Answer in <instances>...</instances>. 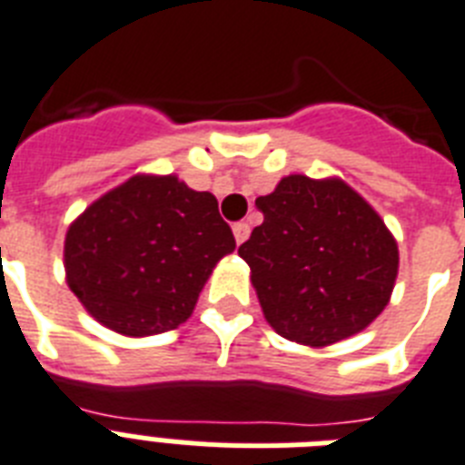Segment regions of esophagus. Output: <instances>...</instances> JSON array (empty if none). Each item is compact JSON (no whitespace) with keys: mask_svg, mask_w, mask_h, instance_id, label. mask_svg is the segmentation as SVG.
<instances>
[{"mask_svg":"<svg viewBox=\"0 0 465 465\" xmlns=\"http://www.w3.org/2000/svg\"><path fill=\"white\" fill-rule=\"evenodd\" d=\"M248 233H251L248 222H236V224H233V239H236V243H243V241L248 239Z\"/></svg>","mask_w":465,"mask_h":465,"instance_id":"obj_1","label":"esophagus"}]
</instances>
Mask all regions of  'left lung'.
<instances>
[{"label":"left lung","mask_w":465,"mask_h":465,"mask_svg":"<svg viewBox=\"0 0 465 465\" xmlns=\"http://www.w3.org/2000/svg\"><path fill=\"white\" fill-rule=\"evenodd\" d=\"M255 207L265 220L239 255L277 334L327 346L365 330L384 311L399 251L353 188L293 173Z\"/></svg>","instance_id":"left-lung-1"}]
</instances>
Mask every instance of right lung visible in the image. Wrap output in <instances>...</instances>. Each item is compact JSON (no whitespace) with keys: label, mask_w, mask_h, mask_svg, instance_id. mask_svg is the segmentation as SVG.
Wrapping results in <instances>:
<instances>
[{"label":"right lung","mask_w":465,"mask_h":465,"mask_svg":"<svg viewBox=\"0 0 465 465\" xmlns=\"http://www.w3.org/2000/svg\"><path fill=\"white\" fill-rule=\"evenodd\" d=\"M236 248L217 198L176 176H134L71 224V292L109 330L147 337L191 318L213 267Z\"/></svg>","instance_id":"obj_1"}]
</instances>
